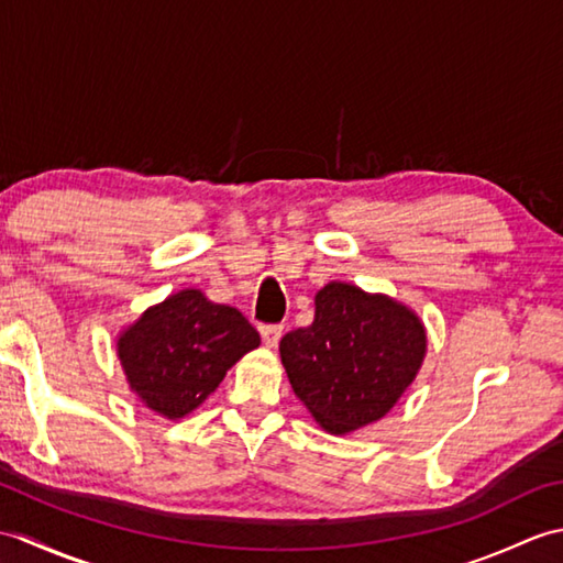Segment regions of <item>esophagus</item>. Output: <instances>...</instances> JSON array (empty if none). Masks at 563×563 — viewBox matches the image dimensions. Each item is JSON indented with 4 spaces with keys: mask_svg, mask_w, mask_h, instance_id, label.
I'll return each mask as SVG.
<instances>
[{
    "mask_svg": "<svg viewBox=\"0 0 563 563\" xmlns=\"http://www.w3.org/2000/svg\"><path fill=\"white\" fill-rule=\"evenodd\" d=\"M280 336H283L280 324H261V339H263V343L268 345V349H275V345H278V341H280Z\"/></svg>",
    "mask_w": 563,
    "mask_h": 563,
    "instance_id": "1",
    "label": "esophagus"
}]
</instances>
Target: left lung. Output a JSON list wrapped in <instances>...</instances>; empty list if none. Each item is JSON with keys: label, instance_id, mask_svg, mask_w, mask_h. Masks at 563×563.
Listing matches in <instances>:
<instances>
[{"label": "left lung", "instance_id": "obj_1", "mask_svg": "<svg viewBox=\"0 0 563 563\" xmlns=\"http://www.w3.org/2000/svg\"><path fill=\"white\" fill-rule=\"evenodd\" d=\"M309 327L288 331L280 357L292 391L329 433L379 421L411 385L426 329L409 307L349 283L317 292Z\"/></svg>", "mask_w": 563, "mask_h": 563}]
</instances>
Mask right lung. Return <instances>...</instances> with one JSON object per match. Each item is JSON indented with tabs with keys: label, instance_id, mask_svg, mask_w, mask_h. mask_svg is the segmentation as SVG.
Instances as JSON below:
<instances>
[{
	"label": "right lung",
	"instance_id": "obj_1",
	"mask_svg": "<svg viewBox=\"0 0 563 563\" xmlns=\"http://www.w3.org/2000/svg\"><path fill=\"white\" fill-rule=\"evenodd\" d=\"M258 343V331L239 309L214 305L200 290H181L150 307L118 339V355L130 389L152 411L184 418Z\"/></svg>",
	"mask_w": 563,
	"mask_h": 563
}]
</instances>
